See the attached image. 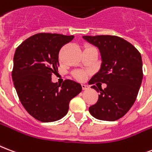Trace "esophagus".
I'll use <instances>...</instances> for the list:
<instances>
[{"label": "esophagus", "instance_id": "34e87169", "mask_svg": "<svg viewBox=\"0 0 152 152\" xmlns=\"http://www.w3.org/2000/svg\"><path fill=\"white\" fill-rule=\"evenodd\" d=\"M81 86H82V88H83V90H88V89H89V87L88 86L87 84H82Z\"/></svg>", "mask_w": 152, "mask_h": 152}]
</instances>
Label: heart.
<instances>
[{"label":"heart","instance_id":"obj_1","mask_svg":"<svg viewBox=\"0 0 152 152\" xmlns=\"http://www.w3.org/2000/svg\"><path fill=\"white\" fill-rule=\"evenodd\" d=\"M84 77V74L83 72H79V73L76 74V78L79 79V80H82V79Z\"/></svg>","mask_w":152,"mask_h":152}]
</instances>
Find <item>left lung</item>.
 Returning <instances> with one entry per match:
<instances>
[{
  "mask_svg": "<svg viewBox=\"0 0 152 152\" xmlns=\"http://www.w3.org/2000/svg\"><path fill=\"white\" fill-rule=\"evenodd\" d=\"M84 40L99 51V71L88 83H104L103 90L96 84L91 88L99 92L96 104L89 107L97 120L115 121L123 117L135 103L143 80V63L139 51L131 43L119 37L83 36Z\"/></svg>",
  "mask_w": 152,
  "mask_h": 152,
  "instance_id": "1",
  "label": "left lung"
}]
</instances>
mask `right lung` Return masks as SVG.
<instances>
[{
  "label": "right lung",
  "instance_id": "1",
  "mask_svg": "<svg viewBox=\"0 0 152 152\" xmlns=\"http://www.w3.org/2000/svg\"><path fill=\"white\" fill-rule=\"evenodd\" d=\"M74 36L56 33L35 34L17 48L12 78L20 100L36 120L44 123L61 120L68 112L69 102L82 91L80 84L66 80L52 81L57 71L59 52Z\"/></svg>",
  "mask_w": 152,
  "mask_h": 152
}]
</instances>
